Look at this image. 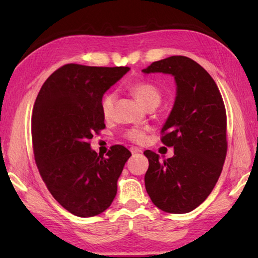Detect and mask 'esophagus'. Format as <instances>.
I'll return each mask as SVG.
<instances>
[{"label": "esophagus", "mask_w": 258, "mask_h": 258, "mask_svg": "<svg viewBox=\"0 0 258 258\" xmlns=\"http://www.w3.org/2000/svg\"><path fill=\"white\" fill-rule=\"evenodd\" d=\"M131 152H132L133 155H135V154H141L142 150L140 149V148H137V147H132V148H131Z\"/></svg>", "instance_id": "34e87169"}]
</instances>
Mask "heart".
I'll list each match as a JSON object with an SVG mask.
<instances>
[{
  "instance_id": "1",
  "label": "heart",
  "mask_w": 258,
  "mask_h": 258,
  "mask_svg": "<svg viewBox=\"0 0 258 258\" xmlns=\"http://www.w3.org/2000/svg\"><path fill=\"white\" fill-rule=\"evenodd\" d=\"M130 91L134 94V97L139 100V102L142 104L143 107H146L147 104H149L151 102H157L159 103L160 101V92L158 90V87L155 86L154 84L148 82H140V83H135V84L130 86ZM115 98L116 95L115 93L109 92L103 95V98L101 99V103H100V108H101V112L103 117L106 118H109L112 113V109H113V103H115ZM131 141L137 142V143H141L145 140V133L143 131L139 130V128H133L131 130L126 134Z\"/></svg>"
}]
</instances>
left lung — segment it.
<instances>
[{"label":"left lung","mask_w":258,"mask_h":258,"mask_svg":"<svg viewBox=\"0 0 258 258\" xmlns=\"http://www.w3.org/2000/svg\"><path fill=\"white\" fill-rule=\"evenodd\" d=\"M142 73L168 74L176 84L173 108L161 127V141L174 147V156L160 160L154 151L143 152L149 160L146 190L161 211L189 213L208 197L223 168L228 149L223 99L212 76L187 56L155 61Z\"/></svg>","instance_id":"left-lung-1"}]
</instances>
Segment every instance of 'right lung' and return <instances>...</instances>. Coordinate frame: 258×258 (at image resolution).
I'll return each mask as SVG.
<instances>
[{"label": "right lung", "instance_id": "add662e5", "mask_svg": "<svg viewBox=\"0 0 258 258\" xmlns=\"http://www.w3.org/2000/svg\"><path fill=\"white\" fill-rule=\"evenodd\" d=\"M128 71L64 64L45 81L34 103L37 168L53 198L76 216L92 217L110 206L131 157L125 147L113 146L104 158L89 143L106 127L100 108L103 94Z\"/></svg>", "mask_w": 258, "mask_h": 258}]
</instances>
